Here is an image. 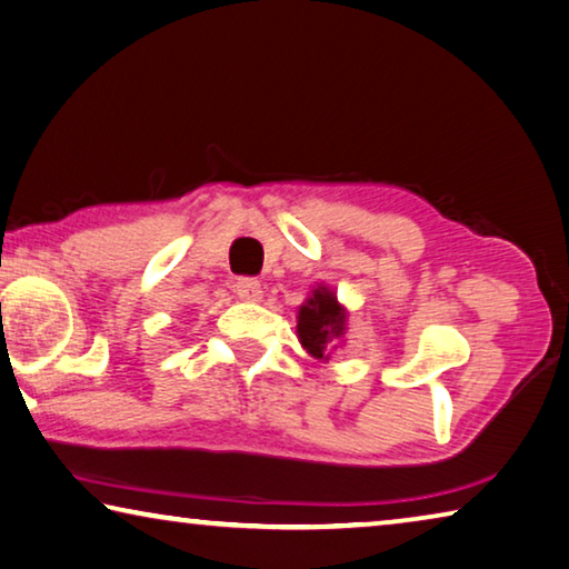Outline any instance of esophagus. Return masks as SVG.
Here are the masks:
<instances>
[{
  "label": "esophagus",
  "instance_id": "34e87169",
  "mask_svg": "<svg viewBox=\"0 0 569 569\" xmlns=\"http://www.w3.org/2000/svg\"><path fill=\"white\" fill-rule=\"evenodd\" d=\"M236 293L240 296L242 301H260V296H263V288H260V281H256V278H238Z\"/></svg>",
  "mask_w": 569,
  "mask_h": 569
}]
</instances>
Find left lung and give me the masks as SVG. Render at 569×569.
Returning <instances> with one entry per match:
<instances>
[{
  "label": "left lung",
  "mask_w": 569,
  "mask_h": 569,
  "mask_svg": "<svg viewBox=\"0 0 569 569\" xmlns=\"http://www.w3.org/2000/svg\"><path fill=\"white\" fill-rule=\"evenodd\" d=\"M347 331V309L337 301L333 291L327 286L313 288L309 299L299 309V333L301 347L313 359H329L331 349L345 337Z\"/></svg>",
  "instance_id": "8db88e82"
}]
</instances>
